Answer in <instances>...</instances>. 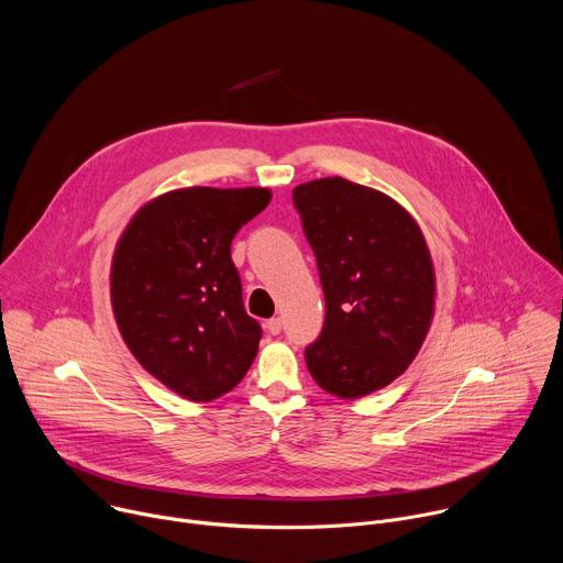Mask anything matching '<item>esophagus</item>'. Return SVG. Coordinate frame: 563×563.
<instances>
[{
    "instance_id": "1",
    "label": "esophagus",
    "mask_w": 563,
    "mask_h": 563,
    "mask_svg": "<svg viewBox=\"0 0 563 563\" xmlns=\"http://www.w3.org/2000/svg\"><path fill=\"white\" fill-rule=\"evenodd\" d=\"M280 330H283V320L280 318H269L267 320V332L269 334L276 336V334H280Z\"/></svg>"
}]
</instances>
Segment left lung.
Returning a JSON list of instances; mask_svg holds the SVG:
<instances>
[{
	"instance_id": "8db88e82",
	"label": "left lung",
	"mask_w": 563,
	"mask_h": 563,
	"mask_svg": "<svg viewBox=\"0 0 563 563\" xmlns=\"http://www.w3.org/2000/svg\"><path fill=\"white\" fill-rule=\"evenodd\" d=\"M325 294V323L305 347L313 380L341 398L389 385L419 354L434 313V267L415 218L345 178L291 194Z\"/></svg>"
}]
</instances>
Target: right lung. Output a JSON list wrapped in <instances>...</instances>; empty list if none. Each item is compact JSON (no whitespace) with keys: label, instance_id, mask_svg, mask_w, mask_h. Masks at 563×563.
Segmentation results:
<instances>
[{"label":"right lung","instance_id":"obj_1","mask_svg":"<svg viewBox=\"0 0 563 563\" xmlns=\"http://www.w3.org/2000/svg\"><path fill=\"white\" fill-rule=\"evenodd\" d=\"M269 189L189 187L146 202L113 254L111 302L137 363L189 400L233 389L263 336L245 311L231 240Z\"/></svg>","mask_w":563,"mask_h":563}]
</instances>
